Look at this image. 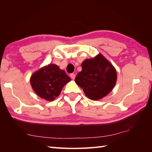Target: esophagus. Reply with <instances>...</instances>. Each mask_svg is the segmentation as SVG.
Returning <instances> with one entry per match:
<instances>
[{
    "label": "esophagus",
    "instance_id": "esophagus-1",
    "mask_svg": "<svg viewBox=\"0 0 152 152\" xmlns=\"http://www.w3.org/2000/svg\"><path fill=\"white\" fill-rule=\"evenodd\" d=\"M70 76L71 78H72V80H74V78H75V77H76V74H71Z\"/></svg>",
    "mask_w": 152,
    "mask_h": 152
}]
</instances>
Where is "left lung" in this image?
<instances>
[{
    "label": "left lung",
    "mask_w": 152,
    "mask_h": 152,
    "mask_svg": "<svg viewBox=\"0 0 152 152\" xmlns=\"http://www.w3.org/2000/svg\"><path fill=\"white\" fill-rule=\"evenodd\" d=\"M82 67L75 82L89 99L93 101L102 99L114 88L117 81L116 70L101 53L83 61Z\"/></svg>",
    "instance_id": "1"
}]
</instances>
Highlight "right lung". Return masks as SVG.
Instances as JSON below:
<instances>
[{
  "instance_id": "1",
  "label": "right lung",
  "mask_w": 152,
  "mask_h": 152,
  "mask_svg": "<svg viewBox=\"0 0 152 152\" xmlns=\"http://www.w3.org/2000/svg\"><path fill=\"white\" fill-rule=\"evenodd\" d=\"M70 81L63 70L56 64L42 67L31 76L30 83L36 94L46 101H53L60 95L64 85Z\"/></svg>"
}]
</instances>
